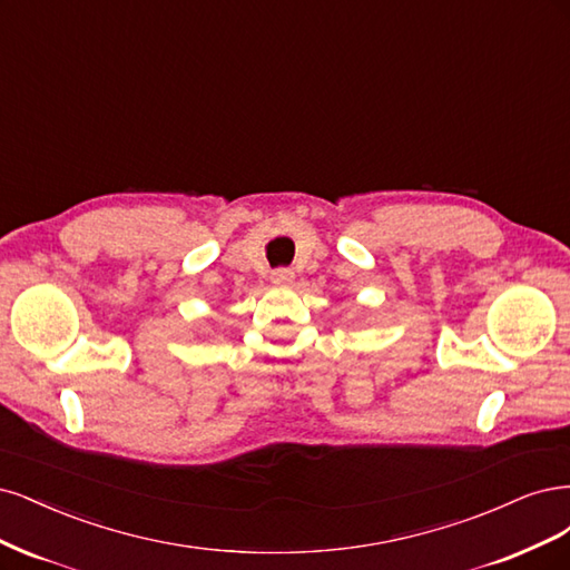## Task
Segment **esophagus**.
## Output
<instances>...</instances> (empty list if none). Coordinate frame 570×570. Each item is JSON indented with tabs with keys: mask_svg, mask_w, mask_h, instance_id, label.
<instances>
[{
	"mask_svg": "<svg viewBox=\"0 0 570 570\" xmlns=\"http://www.w3.org/2000/svg\"><path fill=\"white\" fill-rule=\"evenodd\" d=\"M293 277H296V274H293V269H288V267H279V269H274L272 272V284H277V286H291L293 284Z\"/></svg>",
	"mask_w": 570,
	"mask_h": 570,
	"instance_id": "obj_1",
	"label": "esophagus"
}]
</instances>
